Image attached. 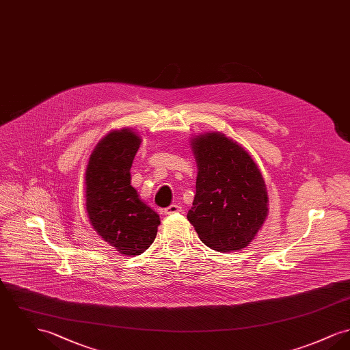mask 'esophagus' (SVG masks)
I'll return each mask as SVG.
<instances>
[{"instance_id":"obj_1","label":"esophagus","mask_w":350,"mask_h":350,"mask_svg":"<svg viewBox=\"0 0 350 350\" xmlns=\"http://www.w3.org/2000/svg\"><path fill=\"white\" fill-rule=\"evenodd\" d=\"M183 211V207L181 206H178V204H170L169 207H167L165 210H164V213L167 214V215H172V214H177V213H181Z\"/></svg>"}]
</instances>
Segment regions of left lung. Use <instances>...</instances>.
Instances as JSON below:
<instances>
[{
  "label": "left lung",
  "instance_id": "obj_1",
  "mask_svg": "<svg viewBox=\"0 0 350 350\" xmlns=\"http://www.w3.org/2000/svg\"><path fill=\"white\" fill-rule=\"evenodd\" d=\"M193 150L198 176L187 220L211 250L245 248L267 217V186L260 169L247 150L223 133L197 136Z\"/></svg>",
  "mask_w": 350,
  "mask_h": 350
}]
</instances>
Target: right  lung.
<instances>
[{
  "instance_id": "right-lung-1",
  "label": "right lung",
  "mask_w": 350,
  "mask_h": 350,
  "mask_svg": "<svg viewBox=\"0 0 350 350\" xmlns=\"http://www.w3.org/2000/svg\"><path fill=\"white\" fill-rule=\"evenodd\" d=\"M142 139L131 130L105 136L86 167V210L93 228L119 253L140 254L153 243L160 217L131 186L133 157Z\"/></svg>"
}]
</instances>
